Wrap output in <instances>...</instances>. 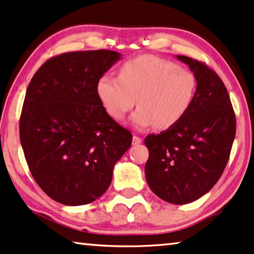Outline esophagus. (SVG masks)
Segmentation results:
<instances>
[{"mask_svg":"<svg viewBox=\"0 0 254 254\" xmlns=\"http://www.w3.org/2000/svg\"><path fill=\"white\" fill-rule=\"evenodd\" d=\"M142 142V138L137 135H133V144H140Z\"/></svg>","mask_w":254,"mask_h":254,"instance_id":"obj_1","label":"esophagus"}]
</instances>
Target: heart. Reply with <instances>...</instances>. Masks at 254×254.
<instances>
[{
    "mask_svg": "<svg viewBox=\"0 0 254 254\" xmlns=\"http://www.w3.org/2000/svg\"><path fill=\"white\" fill-rule=\"evenodd\" d=\"M196 77L189 69L166 59L141 55L124 62L118 77L103 75L97 96L107 114L123 121L136 102L131 117L136 128L168 129L189 112L196 93Z\"/></svg>",
    "mask_w": 254,
    "mask_h": 254,
    "instance_id": "1",
    "label": "heart"
}]
</instances>
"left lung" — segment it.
<instances>
[{"instance_id": "1", "label": "left lung", "mask_w": 254, "mask_h": 254, "mask_svg": "<svg viewBox=\"0 0 254 254\" xmlns=\"http://www.w3.org/2000/svg\"><path fill=\"white\" fill-rule=\"evenodd\" d=\"M195 75L194 102L185 117L161 134L144 138L148 185L173 204L193 202L213 189L230 157L236 116L228 90L206 64L178 55Z\"/></svg>"}]
</instances>
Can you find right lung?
<instances>
[{"mask_svg": "<svg viewBox=\"0 0 254 254\" xmlns=\"http://www.w3.org/2000/svg\"><path fill=\"white\" fill-rule=\"evenodd\" d=\"M121 54L82 51L51 58L31 79L19 120L34 180L51 199L81 206L102 196L131 133L104 109L97 82Z\"/></svg>", "mask_w": 254, "mask_h": 254, "instance_id": "add662e5", "label": "right lung"}]
</instances>
